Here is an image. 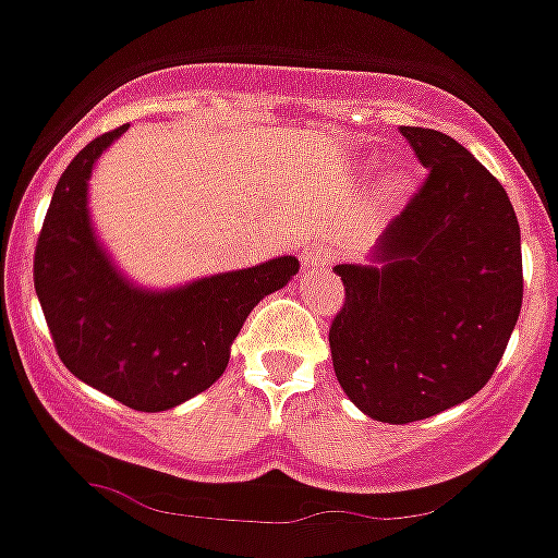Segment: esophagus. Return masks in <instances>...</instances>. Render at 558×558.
Returning a JSON list of instances; mask_svg holds the SVG:
<instances>
[{
  "label": "esophagus",
  "instance_id": "esophagus-1",
  "mask_svg": "<svg viewBox=\"0 0 558 558\" xmlns=\"http://www.w3.org/2000/svg\"><path fill=\"white\" fill-rule=\"evenodd\" d=\"M302 263L304 268H322V265L329 263V248L315 240V243H310L307 248L302 251Z\"/></svg>",
  "mask_w": 558,
  "mask_h": 558
}]
</instances>
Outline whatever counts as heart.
I'll return each instance as SVG.
<instances>
[{
	"label": "heart",
	"instance_id": "1",
	"mask_svg": "<svg viewBox=\"0 0 558 558\" xmlns=\"http://www.w3.org/2000/svg\"><path fill=\"white\" fill-rule=\"evenodd\" d=\"M402 181H405L402 179V172H391V175H388V190L397 192L399 186H402Z\"/></svg>",
	"mask_w": 558,
	"mask_h": 558
}]
</instances>
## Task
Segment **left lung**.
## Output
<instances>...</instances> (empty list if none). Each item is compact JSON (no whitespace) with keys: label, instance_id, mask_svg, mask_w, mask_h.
Masks as SVG:
<instances>
[{"label":"left lung","instance_id":"obj_1","mask_svg":"<svg viewBox=\"0 0 558 558\" xmlns=\"http://www.w3.org/2000/svg\"><path fill=\"white\" fill-rule=\"evenodd\" d=\"M402 136L427 179L366 263L332 268L347 304L329 329L343 393L388 425L475 397L522 307L520 226L500 181L447 133Z\"/></svg>","mask_w":558,"mask_h":558}]
</instances>
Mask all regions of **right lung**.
<instances>
[{
  "mask_svg": "<svg viewBox=\"0 0 558 558\" xmlns=\"http://www.w3.org/2000/svg\"><path fill=\"white\" fill-rule=\"evenodd\" d=\"M128 125L63 170L36 245V293L63 366L133 411L159 413L218 383L251 310L299 274L274 256L172 288H145L117 265L88 209L97 159Z\"/></svg>",
  "mask_w": 558,
  "mask_h": 558,
  "instance_id": "1",
  "label": "right lung"
}]
</instances>
